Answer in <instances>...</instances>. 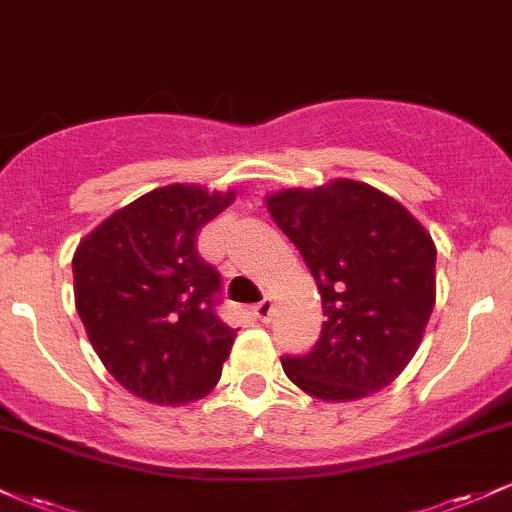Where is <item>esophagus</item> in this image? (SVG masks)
I'll return each instance as SVG.
<instances>
[{"label":"esophagus","mask_w":512,"mask_h":512,"mask_svg":"<svg viewBox=\"0 0 512 512\" xmlns=\"http://www.w3.org/2000/svg\"><path fill=\"white\" fill-rule=\"evenodd\" d=\"M272 313H274V301H272V298H264V301H260V303L255 305V317H260L262 322L272 320Z\"/></svg>","instance_id":"34e87169"}]
</instances>
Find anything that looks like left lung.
Instances as JSON below:
<instances>
[{"instance_id": "left-lung-1", "label": "left lung", "mask_w": 512, "mask_h": 512, "mask_svg": "<svg viewBox=\"0 0 512 512\" xmlns=\"http://www.w3.org/2000/svg\"><path fill=\"white\" fill-rule=\"evenodd\" d=\"M267 209L303 255L327 320L308 354L284 356L293 385L325 402L383 390L419 349L436 305V245L397 199L366 182L281 190Z\"/></svg>"}]
</instances>
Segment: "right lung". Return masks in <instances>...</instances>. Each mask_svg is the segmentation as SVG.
Masks as SVG:
<instances>
[{
  "mask_svg": "<svg viewBox=\"0 0 512 512\" xmlns=\"http://www.w3.org/2000/svg\"><path fill=\"white\" fill-rule=\"evenodd\" d=\"M236 192L168 185L93 228L74 252V301L93 349L132 395L187 404L214 390L236 330L216 315L221 274L197 233Z\"/></svg>",
  "mask_w": 512,
  "mask_h": 512,
  "instance_id": "right-lung-1",
  "label": "right lung"
}]
</instances>
